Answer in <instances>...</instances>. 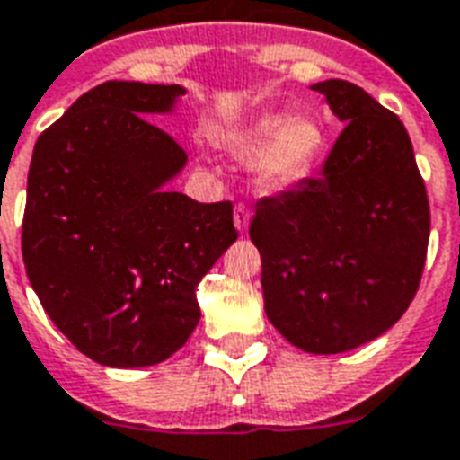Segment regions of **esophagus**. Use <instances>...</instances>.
<instances>
[{"mask_svg": "<svg viewBox=\"0 0 460 460\" xmlns=\"http://www.w3.org/2000/svg\"><path fill=\"white\" fill-rule=\"evenodd\" d=\"M248 222H251V209L243 205H238L236 209H234V226L243 234V231L248 229Z\"/></svg>", "mask_w": 460, "mask_h": 460, "instance_id": "obj_1", "label": "esophagus"}]
</instances>
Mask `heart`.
<instances>
[{
    "instance_id": "obj_1",
    "label": "heart",
    "mask_w": 460,
    "mask_h": 460,
    "mask_svg": "<svg viewBox=\"0 0 460 460\" xmlns=\"http://www.w3.org/2000/svg\"><path fill=\"white\" fill-rule=\"evenodd\" d=\"M219 145L236 156H253V178L262 188H289L314 173L325 149V132L311 115L268 113L243 128L226 129Z\"/></svg>"
}]
</instances>
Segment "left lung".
I'll list each match as a JSON object with an SVG mask.
<instances>
[{
    "instance_id": "obj_1",
    "label": "left lung",
    "mask_w": 460,
    "mask_h": 460,
    "mask_svg": "<svg viewBox=\"0 0 460 460\" xmlns=\"http://www.w3.org/2000/svg\"><path fill=\"white\" fill-rule=\"evenodd\" d=\"M347 122L318 178L258 202L270 323L311 355L349 352L408 311L425 270L429 202L398 115L355 84L311 86Z\"/></svg>"
}]
</instances>
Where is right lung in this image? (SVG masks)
Segmentation results:
<instances>
[{"label": "right lung", "instance_id": "1", "mask_svg": "<svg viewBox=\"0 0 460 460\" xmlns=\"http://www.w3.org/2000/svg\"><path fill=\"white\" fill-rule=\"evenodd\" d=\"M178 84L105 82L38 137L21 251L45 314L103 367L139 369L178 352L199 321L198 285L238 238L231 202L166 185L188 156L149 118Z\"/></svg>", "mask_w": 460, "mask_h": 460}]
</instances>
